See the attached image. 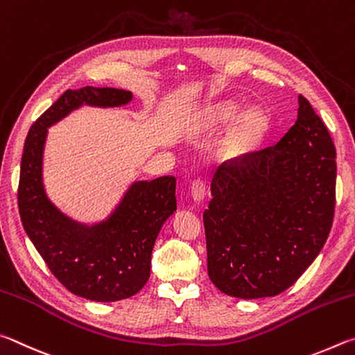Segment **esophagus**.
Wrapping results in <instances>:
<instances>
[{
    "instance_id": "1",
    "label": "esophagus",
    "mask_w": 355,
    "mask_h": 355,
    "mask_svg": "<svg viewBox=\"0 0 355 355\" xmlns=\"http://www.w3.org/2000/svg\"><path fill=\"white\" fill-rule=\"evenodd\" d=\"M190 191L191 198H193L196 202H201L204 200V196H206V184H204L201 179H196V181L191 182Z\"/></svg>"
}]
</instances>
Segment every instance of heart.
Returning a JSON list of instances; mask_svg holds the SVG:
<instances>
[{"mask_svg":"<svg viewBox=\"0 0 355 355\" xmlns=\"http://www.w3.org/2000/svg\"><path fill=\"white\" fill-rule=\"evenodd\" d=\"M240 110L241 105L235 101H221L207 110L206 120L212 126H227L236 119ZM268 128V116L262 109L251 107L245 110L225 140L226 157L237 159L252 153L265 139Z\"/></svg>","mask_w":355,"mask_h":355,"instance_id":"obj_1","label":"heart"}]
</instances>
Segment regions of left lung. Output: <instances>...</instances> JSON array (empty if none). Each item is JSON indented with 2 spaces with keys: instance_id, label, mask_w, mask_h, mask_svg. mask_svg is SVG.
<instances>
[{
  "instance_id": "1",
  "label": "left lung",
  "mask_w": 355,
  "mask_h": 355,
  "mask_svg": "<svg viewBox=\"0 0 355 355\" xmlns=\"http://www.w3.org/2000/svg\"><path fill=\"white\" fill-rule=\"evenodd\" d=\"M275 146L225 162L202 215L210 281L241 300L276 296L318 256L335 210L337 162L329 130L302 95Z\"/></svg>"
}]
</instances>
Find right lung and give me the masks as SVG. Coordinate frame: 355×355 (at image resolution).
Listing matches in <instances>:
<instances>
[{
  "instance_id": "right-lung-1",
  "label": "right lung",
  "mask_w": 355,
  "mask_h": 355,
  "mask_svg": "<svg viewBox=\"0 0 355 355\" xmlns=\"http://www.w3.org/2000/svg\"><path fill=\"white\" fill-rule=\"evenodd\" d=\"M130 99V92L110 87L67 90L37 118L23 148L18 212L24 231L68 291L98 302L126 300L148 282L155 239L176 212V179L134 182L107 218L83 225L62 214L46 196L43 149L48 128L80 105L120 107Z\"/></svg>"
}]
</instances>
